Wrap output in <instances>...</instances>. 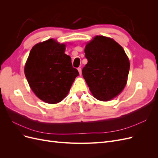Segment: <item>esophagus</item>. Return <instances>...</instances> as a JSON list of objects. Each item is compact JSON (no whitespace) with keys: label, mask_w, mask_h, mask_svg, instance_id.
Wrapping results in <instances>:
<instances>
[{"label":"esophagus","mask_w":158,"mask_h":158,"mask_svg":"<svg viewBox=\"0 0 158 158\" xmlns=\"http://www.w3.org/2000/svg\"><path fill=\"white\" fill-rule=\"evenodd\" d=\"M78 73L80 74V75L82 74V69H81V68H78Z\"/></svg>","instance_id":"34e87169"}]
</instances>
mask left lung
<instances>
[{
  "instance_id": "obj_1",
  "label": "left lung",
  "mask_w": 158,
  "mask_h": 158,
  "mask_svg": "<svg viewBox=\"0 0 158 158\" xmlns=\"http://www.w3.org/2000/svg\"><path fill=\"white\" fill-rule=\"evenodd\" d=\"M88 63L83 77L93 96L108 102L120 94L127 83L130 61L125 50L111 37L95 36L85 45Z\"/></svg>"
}]
</instances>
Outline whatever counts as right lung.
Masks as SVG:
<instances>
[{
	"label": "right lung",
	"instance_id": "obj_1",
	"mask_svg": "<svg viewBox=\"0 0 158 158\" xmlns=\"http://www.w3.org/2000/svg\"><path fill=\"white\" fill-rule=\"evenodd\" d=\"M65 49L64 43L49 39L33 46L27 57L24 66L27 82L36 96L45 103L63 101L79 75Z\"/></svg>",
	"mask_w": 158,
	"mask_h": 158
}]
</instances>
